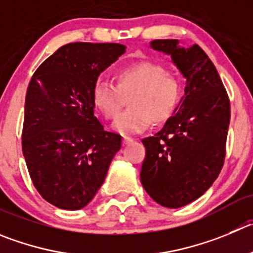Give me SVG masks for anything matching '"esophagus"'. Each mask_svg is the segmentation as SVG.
Segmentation results:
<instances>
[{
	"label": "esophagus",
	"mask_w": 253,
	"mask_h": 253,
	"mask_svg": "<svg viewBox=\"0 0 253 253\" xmlns=\"http://www.w3.org/2000/svg\"><path fill=\"white\" fill-rule=\"evenodd\" d=\"M131 142H133V140H132L131 137H124V138H122V143H124V145H128V143H131Z\"/></svg>",
	"instance_id": "esophagus-1"
}]
</instances>
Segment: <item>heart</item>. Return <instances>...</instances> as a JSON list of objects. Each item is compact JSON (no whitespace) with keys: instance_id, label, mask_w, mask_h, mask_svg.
<instances>
[{"instance_id":"b5f03b06","label":"heart","mask_w":253,"mask_h":253,"mask_svg":"<svg viewBox=\"0 0 253 253\" xmlns=\"http://www.w3.org/2000/svg\"><path fill=\"white\" fill-rule=\"evenodd\" d=\"M117 84L98 80L93 84L94 106L113 120L121 112L126 98L130 97L129 110L117 118L112 128L121 134H136L155 124H164L173 116L180 103V80L167 72L160 63L140 61L122 68L116 77Z\"/></svg>"}]
</instances>
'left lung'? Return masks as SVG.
I'll list each match as a JSON object with an SVG mask.
<instances>
[{
	"mask_svg": "<svg viewBox=\"0 0 253 253\" xmlns=\"http://www.w3.org/2000/svg\"><path fill=\"white\" fill-rule=\"evenodd\" d=\"M155 40V51L171 56L186 80L185 96L164 128L143 138L141 183L157 204L178 209L201 197L223 166L230 100L216 67L198 44Z\"/></svg>",
	"mask_w": 253,
	"mask_h": 253,
	"instance_id": "obj_1",
	"label": "left lung"
}]
</instances>
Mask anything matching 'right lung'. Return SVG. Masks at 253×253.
<instances>
[{"label": "right lung", "instance_id": "obj_1", "mask_svg": "<svg viewBox=\"0 0 253 253\" xmlns=\"http://www.w3.org/2000/svg\"><path fill=\"white\" fill-rule=\"evenodd\" d=\"M125 51L120 43L65 44L31 79L22 152L36 190L58 209H84L121 148V136L105 131L94 116L92 89Z\"/></svg>", "mask_w": 253, "mask_h": 253}]
</instances>
